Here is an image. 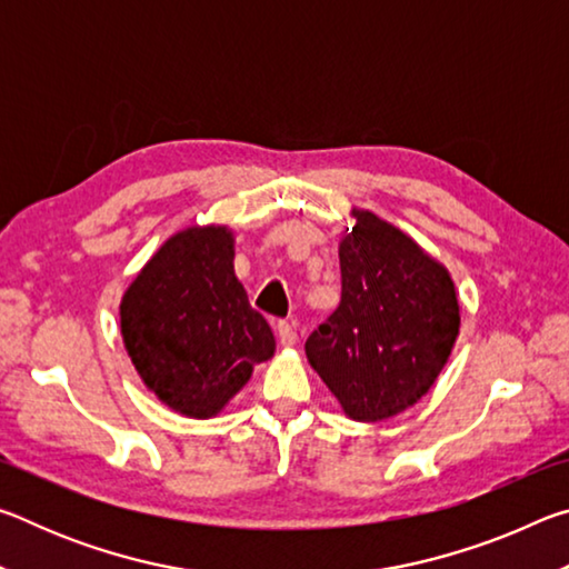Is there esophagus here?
<instances>
[{"instance_id": "obj_1", "label": "esophagus", "mask_w": 569, "mask_h": 569, "mask_svg": "<svg viewBox=\"0 0 569 569\" xmlns=\"http://www.w3.org/2000/svg\"><path fill=\"white\" fill-rule=\"evenodd\" d=\"M276 331H278V341H281V346H286V349H288V346L296 343V331L288 321H278Z\"/></svg>"}]
</instances>
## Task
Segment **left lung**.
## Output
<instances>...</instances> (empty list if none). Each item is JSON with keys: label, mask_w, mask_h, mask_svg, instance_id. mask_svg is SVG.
Listing matches in <instances>:
<instances>
[{"label": "left lung", "mask_w": 569, "mask_h": 569, "mask_svg": "<svg viewBox=\"0 0 569 569\" xmlns=\"http://www.w3.org/2000/svg\"><path fill=\"white\" fill-rule=\"evenodd\" d=\"M341 303L306 341L313 371L353 421L397 417L435 387L459 336L445 266L387 220L353 208Z\"/></svg>", "instance_id": "8db88e82"}]
</instances>
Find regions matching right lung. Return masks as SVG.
<instances>
[{
	"instance_id": "right-lung-1",
	"label": "right lung",
	"mask_w": 569,
	"mask_h": 569,
	"mask_svg": "<svg viewBox=\"0 0 569 569\" xmlns=\"http://www.w3.org/2000/svg\"><path fill=\"white\" fill-rule=\"evenodd\" d=\"M233 233L192 226L160 246L120 303L124 349L172 411L210 419L276 351L233 271Z\"/></svg>"
}]
</instances>
